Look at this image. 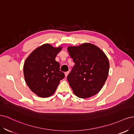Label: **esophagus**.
<instances>
[{"label":"esophagus","instance_id":"1","mask_svg":"<svg viewBox=\"0 0 134 134\" xmlns=\"http://www.w3.org/2000/svg\"><path fill=\"white\" fill-rule=\"evenodd\" d=\"M69 73V71H66V72H65V77H66V78L67 77V76L68 75Z\"/></svg>","mask_w":134,"mask_h":134}]
</instances>
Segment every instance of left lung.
Masks as SVG:
<instances>
[{
  "label": "left lung",
  "mask_w": 134,
  "mask_h": 134,
  "mask_svg": "<svg viewBox=\"0 0 134 134\" xmlns=\"http://www.w3.org/2000/svg\"><path fill=\"white\" fill-rule=\"evenodd\" d=\"M75 63L67 80L74 94L79 98H90L98 93L107 80L109 63L107 56L91 43L68 47Z\"/></svg>",
  "instance_id": "1"
}]
</instances>
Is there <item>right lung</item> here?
<instances>
[{
	"mask_svg": "<svg viewBox=\"0 0 134 134\" xmlns=\"http://www.w3.org/2000/svg\"><path fill=\"white\" fill-rule=\"evenodd\" d=\"M62 46L55 47L45 43L36 48L26 59L23 65V74L28 87L42 98L52 96L60 81L65 77L60 71V64L55 58Z\"/></svg>",
	"mask_w": 134,
	"mask_h": 134,
	"instance_id": "add662e5",
	"label": "right lung"
}]
</instances>
